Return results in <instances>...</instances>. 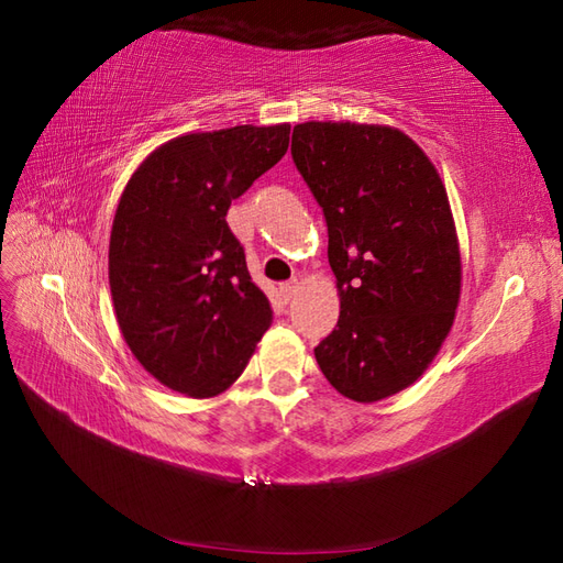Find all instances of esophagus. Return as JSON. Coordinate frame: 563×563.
<instances>
[{
    "label": "esophagus",
    "mask_w": 563,
    "mask_h": 563,
    "mask_svg": "<svg viewBox=\"0 0 563 563\" xmlns=\"http://www.w3.org/2000/svg\"><path fill=\"white\" fill-rule=\"evenodd\" d=\"M299 290H302V283H299V280L283 283L280 285V297L285 299V302H292V299L299 295Z\"/></svg>",
    "instance_id": "34e87169"
}]
</instances>
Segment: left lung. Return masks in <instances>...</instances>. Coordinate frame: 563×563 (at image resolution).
Returning <instances> with one entry per match:
<instances>
[{
    "label": "left lung",
    "mask_w": 563,
    "mask_h": 563,
    "mask_svg": "<svg viewBox=\"0 0 563 563\" xmlns=\"http://www.w3.org/2000/svg\"><path fill=\"white\" fill-rule=\"evenodd\" d=\"M292 161L323 208L341 317L313 347L329 384L376 402L437 357L461 299V246L434 163L400 129L305 122Z\"/></svg>",
    "instance_id": "8db88e82"
}]
</instances>
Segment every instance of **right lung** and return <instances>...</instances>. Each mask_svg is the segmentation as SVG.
I'll return each mask as SVG.
<instances>
[{
    "label": "right lung",
    "mask_w": 563,
    "mask_h": 563,
    "mask_svg": "<svg viewBox=\"0 0 563 563\" xmlns=\"http://www.w3.org/2000/svg\"><path fill=\"white\" fill-rule=\"evenodd\" d=\"M287 143L290 124L177 136L136 167L117 203L108 264L117 323L141 367L189 398L238 382L273 321L225 216Z\"/></svg>",
    "instance_id": "1"
}]
</instances>
